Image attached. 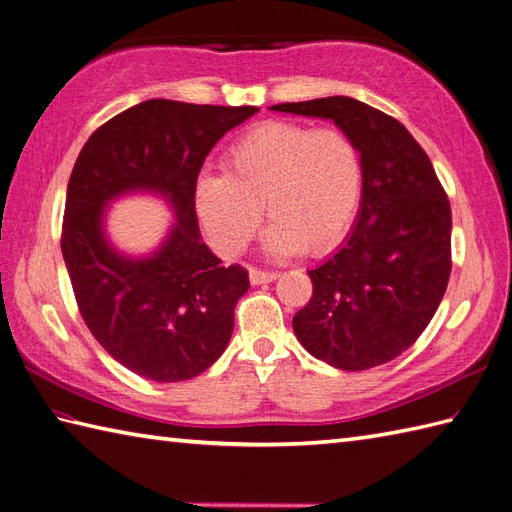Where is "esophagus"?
Masks as SVG:
<instances>
[{"instance_id": "obj_1", "label": "esophagus", "mask_w": 512, "mask_h": 512, "mask_svg": "<svg viewBox=\"0 0 512 512\" xmlns=\"http://www.w3.org/2000/svg\"><path fill=\"white\" fill-rule=\"evenodd\" d=\"M248 277H250V284L259 286V284H270V281L277 279L275 270H262V268H250L248 270Z\"/></svg>"}]
</instances>
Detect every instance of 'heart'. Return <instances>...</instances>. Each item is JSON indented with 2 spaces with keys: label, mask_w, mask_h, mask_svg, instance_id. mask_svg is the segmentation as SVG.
<instances>
[{
  "label": "heart",
  "mask_w": 512,
  "mask_h": 512,
  "mask_svg": "<svg viewBox=\"0 0 512 512\" xmlns=\"http://www.w3.org/2000/svg\"><path fill=\"white\" fill-rule=\"evenodd\" d=\"M363 180L361 149L343 129L273 121L237 140L226 173H200L193 204L202 231L224 257L253 242L262 206L273 222L270 253L325 255L350 233Z\"/></svg>",
  "instance_id": "obj_1"
}]
</instances>
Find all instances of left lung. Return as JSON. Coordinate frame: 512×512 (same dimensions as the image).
Returning <instances> with one entry per match:
<instances>
[{
	"label": "left lung",
	"mask_w": 512,
	"mask_h": 512,
	"mask_svg": "<svg viewBox=\"0 0 512 512\" xmlns=\"http://www.w3.org/2000/svg\"><path fill=\"white\" fill-rule=\"evenodd\" d=\"M273 112L330 118L363 156V200L343 246L314 270L292 328L332 367L361 372L416 343L451 275V204L407 127L350 96L279 103Z\"/></svg>",
	"instance_id": "obj_1"
}]
</instances>
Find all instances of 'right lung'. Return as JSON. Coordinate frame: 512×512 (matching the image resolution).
I'll list each match as a JSON object with an SVG mask.
<instances>
[{
  "label": "right lung",
  "mask_w": 512,
  "mask_h": 512,
  "mask_svg": "<svg viewBox=\"0 0 512 512\" xmlns=\"http://www.w3.org/2000/svg\"><path fill=\"white\" fill-rule=\"evenodd\" d=\"M257 112L151 99L96 129L74 162L61 228L65 268L94 339L138 376L189 380L231 339L248 273L222 266L202 242L193 187L217 140ZM138 190L165 197L177 215L147 258L118 254L102 224L107 203Z\"/></svg>",
  "instance_id": "add662e5"
}]
</instances>
